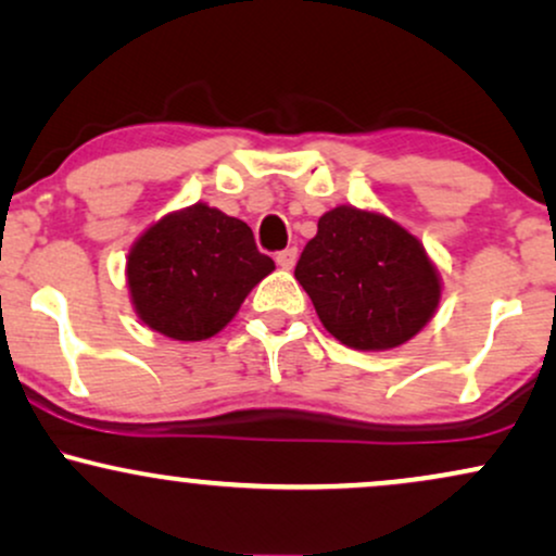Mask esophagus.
<instances>
[{
  "label": "esophagus",
  "mask_w": 556,
  "mask_h": 556,
  "mask_svg": "<svg viewBox=\"0 0 556 556\" xmlns=\"http://www.w3.org/2000/svg\"><path fill=\"white\" fill-rule=\"evenodd\" d=\"M294 262H298V249H285L277 254V264L282 266V269H292Z\"/></svg>",
  "instance_id": "obj_1"
}]
</instances>
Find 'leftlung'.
<instances>
[{
	"label": "left lung",
	"mask_w": 556,
	"mask_h": 556,
	"mask_svg": "<svg viewBox=\"0 0 556 556\" xmlns=\"http://www.w3.org/2000/svg\"><path fill=\"white\" fill-rule=\"evenodd\" d=\"M294 277L323 328L356 351H390L426 328L444 282L426 245L392 217L354 205L320 215Z\"/></svg>",
	"instance_id": "8db88e82"
}]
</instances>
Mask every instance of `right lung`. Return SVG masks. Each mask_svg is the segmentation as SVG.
<instances>
[{
	"mask_svg": "<svg viewBox=\"0 0 556 556\" xmlns=\"http://www.w3.org/2000/svg\"><path fill=\"white\" fill-rule=\"evenodd\" d=\"M271 271L251 228L207 202L159 217L125 258L138 320L174 341L213 339Z\"/></svg>",
	"mask_w": 556,
	"mask_h": 556,
	"instance_id": "add662e5",
	"label": "right lung"
}]
</instances>
